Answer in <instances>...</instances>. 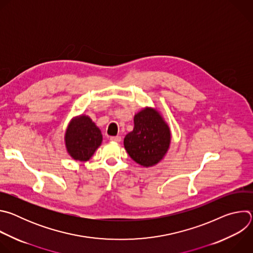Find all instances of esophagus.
I'll return each mask as SVG.
<instances>
[{
  "label": "esophagus",
  "mask_w": 253,
  "mask_h": 253,
  "mask_svg": "<svg viewBox=\"0 0 253 253\" xmlns=\"http://www.w3.org/2000/svg\"><path fill=\"white\" fill-rule=\"evenodd\" d=\"M110 140L113 142H120L121 141V137L120 136H111Z\"/></svg>",
  "instance_id": "obj_1"
}]
</instances>
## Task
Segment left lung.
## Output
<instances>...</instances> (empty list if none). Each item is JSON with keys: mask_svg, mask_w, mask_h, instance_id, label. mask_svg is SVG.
<instances>
[{"mask_svg": "<svg viewBox=\"0 0 253 253\" xmlns=\"http://www.w3.org/2000/svg\"><path fill=\"white\" fill-rule=\"evenodd\" d=\"M170 144V131L161 116L146 108L134 117V129L124 138L129 156L142 166H153L165 155Z\"/></svg>", "mask_w": 253, "mask_h": 253, "instance_id": "8db88e82", "label": "left lung"}]
</instances>
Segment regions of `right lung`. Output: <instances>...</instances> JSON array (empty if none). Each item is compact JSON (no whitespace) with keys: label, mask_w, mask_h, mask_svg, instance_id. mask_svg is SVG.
Here are the masks:
<instances>
[{"label":"right lung","mask_w":253,"mask_h":253,"mask_svg":"<svg viewBox=\"0 0 253 253\" xmlns=\"http://www.w3.org/2000/svg\"><path fill=\"white\" fill-rule=\"evenodd\" d=\"M66 147L75 160L87 161L94 154L102 142L99 128L87 116H80L70 123L67 128Z\"/></svg>","instance_id":"add662e5"}]
</instances>
